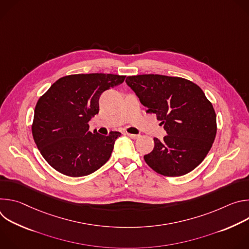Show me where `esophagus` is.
I'll return each mask as SVG.
<instances>
[{
  "label": "esophagus",
  "mask_w": 249,
  "mask_h": 249,
  "mask_svg": "<svg viewBox=\"0 0 249 249\" xmlns=\"http://www.w3.org/2000/svg\"><path fill=\"white\" fill-rule=\"evenodd\" d=\"M127 136L132 138V139H137L139 137V135H136V134H130V133H127Z\"/></svg>",
  "instance_id": "1"
}]
</instances>
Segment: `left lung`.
Here are the masks:
<instances>
[{
    "label": "left lung",
    "mask_w": 249,
    "mask_h": 249,
    "mask_svg": "<svg viewBox=\"0 0 249 249\" xmlns=\"http://www.w3.org/2000/svg\"><path fill=\"white\" fill-rule=\"evenodd\" d=\"M141 103L155 113L167 135L154 138V150L144 156L159 174L181 176L206 158L217 134V116L199 86L179 77L137 75L126 79Z\"/></svg>",
    "instance_id": "8db88e82"
}]
</instances>
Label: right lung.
<instances>
[{"instance_id":"add662e5","label":"right lung","mask_w":249,"mask_h":249,"mask_svg":"<svg viewBox=\"0 0 249 249\" xmlns=\"http://www.w3.org/2000/svg\"><path fill=\"white\" fill-rule=\"evenodd\" d=\"M125 78L102 73L69 75L40 96L31 131L40 154L54 169L80 177L94 172L109 160L121 133L92 134L89 121L99 111L101 93L122 84Z\"/></svg>"}]
</instances>
